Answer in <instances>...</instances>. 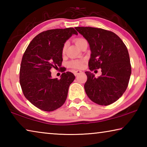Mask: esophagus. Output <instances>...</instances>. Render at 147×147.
Here are the masks:
<instances>
[{
  "instance_id": "esophagus-1",
  "label": "esophagus",
  "mask_w": 147,
  "mask_h": 147,
  "mask_svg": "<svg viewBox=\"0 0 147 147\" xmlns=\"http://www.w3.org/2000/svg\"><path fill=\"white\" fill-rule=\"evenodd\" d=\"M82 73V71H79V70H76V71H74V74L75 76H77V75H78L79 74H80Z\"/></svg>"
}]
</instances>
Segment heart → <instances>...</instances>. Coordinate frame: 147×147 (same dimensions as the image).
Returning a JSON list of instances; mask_svg holds the SVG:
<instances>
[{"instance_id":"obj_1","label":"heart","mask_w":147,"mask_h":147,"mask_svg":"<svg viewBox=\"0 0 147 147\" xmlns=\"http://www.w3.org/2000/svg\"><path fill=\"white\" fill-rule=\"evenodd\" d=\"M84 40H85V39L84 38H79L74 39V42H75V44L76 45L79 47V46L80 45V44L82 43ZM65 49H66V45H64L63 49H62V52H63V53H65ZM84 62V60H83V59H74V60H71L69 61L68 63V65L74 69H80L83 67Z\"/></svg>"}]
</instances>
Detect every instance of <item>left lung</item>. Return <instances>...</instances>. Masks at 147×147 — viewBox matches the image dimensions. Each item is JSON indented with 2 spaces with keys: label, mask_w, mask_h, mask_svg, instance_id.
I'll return each mask as SVG.
<instances>
[{
  "label": "left lung",
  "mask_w": 147,
  "mask_h": 147,
  "mask_svg": "<svg viewBox=\"0 0 147 147\" xmlns=\"http://www.w3.org/2000/svg\"><path fill=\"white\" fill-rule=\"evenodd\" d=\"M75 28L89 44V70L100 68L102 72L96 78L91 72H85L88 76L84 84L87 95L101 106L115 102L125 92L130 80L131 69L127 48L117 35L111 31L93 27Z\"/></svg>",
  "instance_id": "8db88e82"
}]
</instances>
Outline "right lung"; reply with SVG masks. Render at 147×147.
I'll return each instance as SVG.
<instances>
[{"mask_svg":"<svg viewBox=\"0 0 147 147\" xmlns=\"http://www.w3.org/2000/svg\"><path fill=\"white\" fill-rule=\"evenodd\" d=\"M78 33L73 28L41 32L28 45L22 58L19 82L24 95L37 108L45 111L63 105L75 76L64 72L60 80L52 78L51 69L61 67L65 42ZM60 68V67H59Z\"/></svg>","mask_w":147,"mask_h":147,"instance_id":"right-lung-1","label":"right lung"}]
</instances>
